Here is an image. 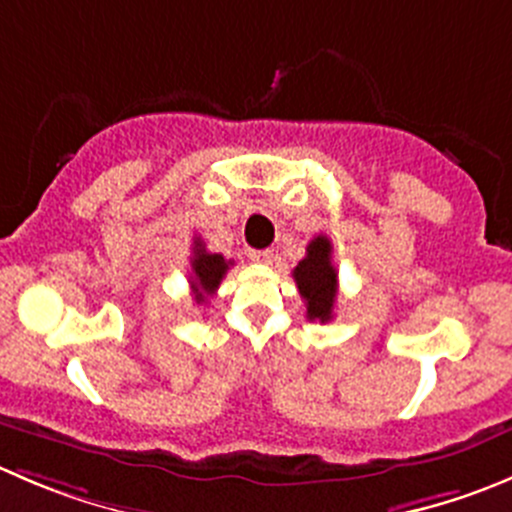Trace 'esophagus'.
I'll return each instance as SVG.
<instances>
[{
	"mask_svg": "<svg viewBox=\"0 0 512 512\" xmlns=\"http://www.w3.org/2000/svg\"><path fill=\"white\" fill-rule=\"evenodd\" d=\"M250 260L260 262V265H270L272 250H250Z\"/></svg>",
	"mask_w": 512,
	"mask_h": 512,
	"instance_id": "1",
	"label": "esophagus"
}]
</instances>
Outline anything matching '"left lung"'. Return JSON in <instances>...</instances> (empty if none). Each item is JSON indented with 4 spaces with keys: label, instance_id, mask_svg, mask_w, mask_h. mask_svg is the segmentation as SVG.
Returning <instances> with one entry per match:
<instances>
[{
    "label": "left lung",
    "instance_id": "obj_1",
    "mask_svg": "<svg viewBox=\"0 0 512 512\" xmlns=\"http://www.w3.org/2000/svg\"><path fill=\"white\" fill-rule=\"evenodd\" d=\"M302 300L307 307V320L330 322L337 300V270L332 265V242L317 235L307 245V255L292 270Z\"/></svg>",
    "mask_w": 512,
    "mask_h": 512
}]
</instances>
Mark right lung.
Returning a JSON list of instances; mask_svg holds the SVG:
<instances>
[{"label": "right lung", "instance_id": "1", "mask_svg": "<svg viewBox=\"0 0 512 512\" xmlns=\"http://www.w3.org/2000/svg\"><path fill=\"white\" fill-rule=\"evenodd\" d=\"M192 275H190V287L195 292L197 302H205L207 295L220 287L222 277L230 270L232 262H227L222 255H215V252H207L205 245H202L200 237H195V245H192Z\"/></svg>", "mask_w": 512, "mask_h": 512}]
</instances>
